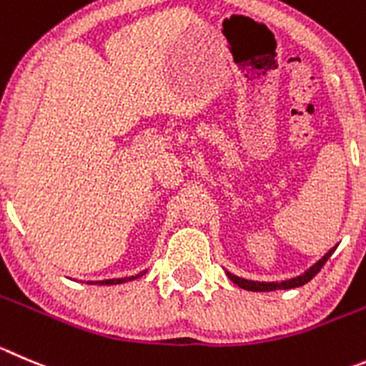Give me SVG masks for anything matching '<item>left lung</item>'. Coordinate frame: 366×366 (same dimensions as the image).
<instances>
[{"label":"left lung","mask_w":366,"mask_h":366,"mask_svg":"<svg viewBox=\"0 0 366 366\" xmlns=\"http://www.w3.org/2000/svg\"><path fill=\"white\" fill-rule=\"evenodd\" d=\"M334 251H336V247L330 249V251L323 256L322 260H317L316 264H314L310 269H307L303 274L296 276V278H291V280H285V282H252V280L240 278V276H234L231 274V272H227V276H229L231 282L237 283L238 287L247 289V291H254V292H269V291H278V289H296V287L305 285L307 282H310L317 272L322 271V267L327 264V260L332 256Z\"/></svg>","instance_id":"8db88e82"}]
</instances>
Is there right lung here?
<instances>
[{"label":"right lung","instance_id":"obj_1","mask_svg":"<svg viewBox=\"0 0 366 366\" xmlns=\"http://www.w3.org/2000/svg\"><path fill=\"white\" fill-rule=\"evenodd\" d=\"M142 274H146V271L139 272L135 276H126V278H114V280H102V282H88V283H97V285H117V283H126V282H132L135 278H141Z\"/></svg>","mask_w":366,"mask_h":366}]
</instances>
